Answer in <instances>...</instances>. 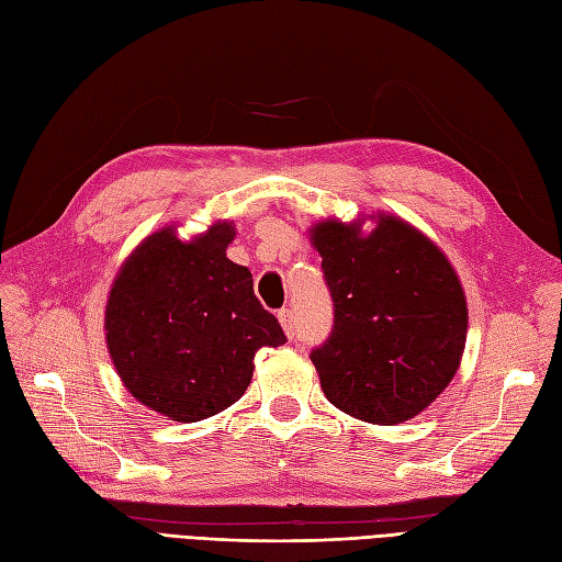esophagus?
<instances>
[{"instance_id": "34e87169", "label": "esophagus", "mask_w": 562, "mask_h": 562, "mask_svg": "<svg viewBox=\"0 0 562 562\" xmlns=\"http://www.w3.org/2000/svg\"><path fill=\"white\" fill-rule=\"evenodd\" d=\"M278 321H280V325H282V329H284V335L292 339V337H294V329H296L294 313H292L290 308H282V311L278 313Z\"/></svg>"}]
</instances>
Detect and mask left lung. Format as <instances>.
I'll use <instances>...</instances> for the list:
<instances>
[{"label":"left lung","instance_id":"8db88e82","mask_svg":"<svg viewBox=\"0 0 562 562\" xmlns=\"http://www.w3.org/2000/svg\"><path fill=\"white\" fill-rule=\"evenodd\" d=\"M311 227L335 325L311 353L327 401L351 418L398 425L420 415L460 366L468 304L446 254L392 213Z\"/></svg>","mask_w":562,"mask_h":562}]
</instances>
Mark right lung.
<instances>
[{"label":"right lung","mask_w":562,"mask_h":562,"mask_svg":"<svg viewBox=\"0 0 562 562\" xmlns=\"http://www.w3.org/2000/svg\"><path fill=\"white\" fill-rule=\"evenodd\" d=\"M229 221L180 239L156 229L125 258L104 313L109 356L142 406L176 423H196L247 392L254 356L286 341L278 318L254 294L249 268L225 256Z\"/></svg>","instance_id":"1"}]
</instances>
